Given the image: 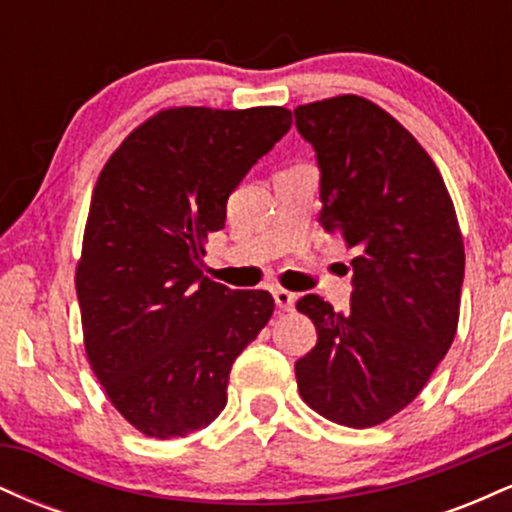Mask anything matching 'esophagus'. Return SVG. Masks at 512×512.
<instances>
[{
  "mask_svg": "<svg viewBox=\"0 0 512 512\" xmlns=\"http://www.w3.org/2000/svg\"><path fill=\"white\" fill-rule=\"evenodd\" d=\"M272 293H274L276 305H279V310H286V313H289V310H293V305H296V293L281 289V286H276Z\"/></svg>",
  "mask_w": 512,
  "mask_h": 512,
  "instance_id": "34e87169",
  "label": "esophagus"
}]
</instances>
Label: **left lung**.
I'll use <instances>...</instances> for the list:
<instances>
[{
	"mask_svg": "<svg viewBox=\"0 0 512 512\" xmlns=\"http://www.w3.org/2000/svg\"><path fill=\"white\" fill-rule=\"evenodd\" d=\"M320 166V223L354 250V293L334 313L298 298L317 344L296 361L310 409L349 428L392 419L424 390L460 320L464 243L426 149L368 98L344 93L293 110Z\"/></svg>",
	"mask_w": 512,
	"mask_h": 512,
	"instance_id": "left-lung-1",
	"label": "left lung"
}]
</instances>
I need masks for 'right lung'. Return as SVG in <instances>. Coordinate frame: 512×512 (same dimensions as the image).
Returning <instances> with one entry per match:
<instances>
[{
  "instance_id": "1",
  "label": "right lung",
  "mask_w": 512,
  "mask_h": 512,
  "mask_svg": "<svg viewBox=\"0 0 512 512\" xmlns=\"http://www.w3.org/2000/svg\"><path fill=\"white\" fill-rule=\"evenodd\" d=\"M289 129L279 105L166 108L98 175L76 262L84 346L105 395L144 436L209 426L233 361L274 313L272 293L211 281L202 257L228 195Z\"/></svg>"
}]
</instances>
